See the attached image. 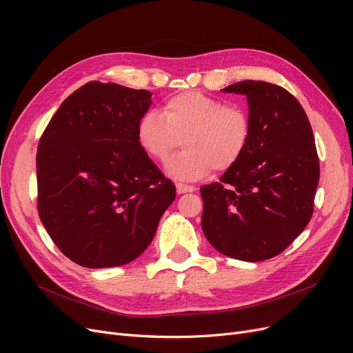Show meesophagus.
I'll return each mask as SVG.
<instances>
[{"mask_svg": "<svg viewBox=\"0 0 353 353\" xmlns=\"http://www.w3.org/2000/svg\"><path fill=\"white\" fill-rule=\"evenodd\" d=\"M196 188L194 187H191V185H185V184H181V183H178L176 184V193L178 194H185V193H193Z\"/></svg>", "mask_w": 353, "mask_h": 353, "instance_id": "1", "label": "esophagus"}]
</instances>
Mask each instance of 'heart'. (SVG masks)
Returning a JSON list of instances; mask_svg holds the SVG:
<instances>
[{"instance_id": "1", "label": "heart", "mask_w": 353, "mask_h": 353, "mask_svg": "<svg viewBox=\"0 0 353 353\" xmlns=\"http://www.w3.org/2000/svg\"><path fill=\"white\" fill-rule=\"evenodd\" d=\"M138 143L154 160L163 162L183 140L185 147L168 163V172L183 181L223 172L237 165L252 138V117L240 104H223L200 91L168 99L160 114L147 112L137 126Z\"/></svg>"}]
</instances>
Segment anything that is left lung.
I'll list each match as a JSON object with an SVG mask.
<instances>
[{"label":"left lung","mask_w":353,"mask_h":353,"mask_svg":"<svg viewBox=\"0 0 353 353\" xmlns=\"http://www.w3.org/2000/svg\"><path fill=\"white\" fill-rule=\"evenodd\" d=\"M222 91L248 97L252 138L219 183L200 188L201 228L222 254L266 261L311 221L319 179L312 128L301 103L280 85L241 81Z\"/></svg>","instance_id":"1"}]
</instances>
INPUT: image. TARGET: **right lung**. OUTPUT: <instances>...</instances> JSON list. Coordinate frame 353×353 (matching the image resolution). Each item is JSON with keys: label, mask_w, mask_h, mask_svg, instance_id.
<instances>
[{"label": "right lung", "mask_w": 353, "mask_h": 353, "mask_svg": "<svg viewBox=\"0 0 353 353\" xmlns=\"http://www.w3.org/2000/svg\"><path fill=\"white\" fill-rule=\"evenodd\" d=\"M152 92L91 81L61 103L37 153L38 213L51 240L87 268L130 263L175 200L138 143Z\"/></svg>", "instance_id": "obj_1"}]
</instances>
